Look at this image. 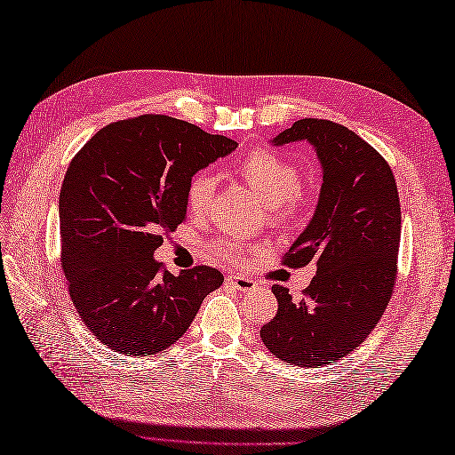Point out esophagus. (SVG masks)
Wrapping results in <instances>:
<instances>
[{
  "mask_svg": "<svg viewBox=\"0 0 455 455\" xmlns=\"http://www.w3.org/2000/svg\"><path fill=\"white\" fill-rule=\"evenodd\" d=\"M227 282H228V285H233L235 289H238V291H250V289L256 287L254 279L244 277V275H230Z\"/></svg>",
  "mask_w": 455,
  "mask_h": 455,
  "instance_id": "obj_1",
  "label": "esophagus"
}]
</instances>
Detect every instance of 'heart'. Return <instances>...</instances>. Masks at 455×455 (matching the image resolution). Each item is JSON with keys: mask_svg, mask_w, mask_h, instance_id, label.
<instances>
[{"mask_svg": "<svg viewBox=\"0 0 455 455\" xmlns=\"http://www.w3.org/2000/svg\"><path fill=\"white\" fill-rule=\"evenodd\" d=\"M236 170L258 193L259 199L267 207H274V217L277 220L289 219L301 207L303 189L299 186L301 170L283 154L269 148L252 150L238 162ZM212 193H215V178L209 172L193 173L186 188V205L193 217H199L209 209ZM217 252L236 262L243 248L236 243H220L217 244Z\"/></svg>", "mask_w": 455, "mask_h": 455, "instance_id": "b5f03b06", "label": "heart"}]
</instances>
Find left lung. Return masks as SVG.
I'll use <instances>...</instances> for the list:
<instances>
[{
    "label": "left lung",
    "instance_id": "left-lung-1",
    "mask_svg": "<svg viewBox=\"0 0 455 455\" xmlns=\"http://www.w3.org/2000/svg\"><path fill=\"white\" fill-rule=\"evenodd\" d=\"M308 140L323 164L315 217L289 252L287 267L316 264L303 297L274 285L277 313L259 336L289 365H331L354 352L389 305L397 282L401 203L391 166L371 144L326 119H301L274 139Z\"/></svg>",
    "mask_w": 455,
    "mask_h": 455
}]
</instances>
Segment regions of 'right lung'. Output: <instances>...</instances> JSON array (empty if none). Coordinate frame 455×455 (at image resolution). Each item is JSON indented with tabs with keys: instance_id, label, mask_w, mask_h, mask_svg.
Segmentation results:
<instances>
[{
	"instance_id": "obj_1",
	"label": "right lung",
	"mask_w": 455,
	"mask_h": 455,
	"mask_svg": "<svg viewBox=\"0 0 455 455\" xmlns=\"http://www.w3.org/2000/svg\"><path fill=\"white\" fill-rule=\"evenodd\" d=\"M236 148L168 115L111 123L72 158L60 189V262L84 324L119 354L152 355L188 331L225 277L154 259L186 220L188 181Z\"/></svg>"
}]
</instances>
